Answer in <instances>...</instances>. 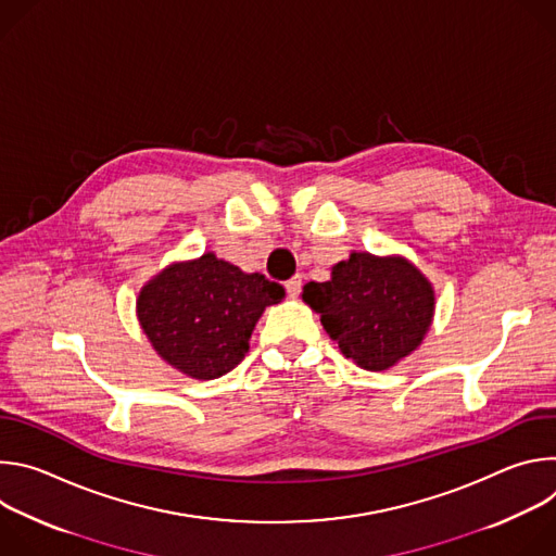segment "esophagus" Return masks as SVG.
I'll return each mask as SVG.
<instances>
[{
  "instance_id": "1",
  "label": "esophagus",
  "mask_w": 556,
  "mask_h": 556,
  "mask_svg": "<svg viewBox=\"0 0 556 556\" xmlns=\"http://www.w3.org/2000/svg\"><path fill=\"white\" fill-rule=\"evenodd\" d=\"M286 292H288L290 299H296V296H299V292H301V277H299V275L286 281Z\"/></svg>"
}]
</instances>
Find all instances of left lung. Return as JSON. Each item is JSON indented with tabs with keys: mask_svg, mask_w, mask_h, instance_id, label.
I'll list each match as a JSON object with an SVG mask.
<instances>
[{
	"mask_svg": "<svg viewBox=\"0 0 556 556\" xmlns=\"http://www.w3.org/2000/svg\"><path fill=\"white\" fill-rule=\"evenodd\" d=\"M345 358L367 371H384L412 356L435 314V290L403 255L352 251L324 283L301 292Z\"/></svg>",
	"mask_w": 556,
	"mask_h": 556,
	"instance_id": "8db88e82",
	"label": "left lung"
}]
</instances>
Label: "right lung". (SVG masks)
Here are the masks:
<instances>
[{
  "mask_svg": "<svg viewBox=\"0 0 556 556\" xmlns=\"http://www.w3.org/2000/svg\"><path fill=\"white\" fill-rule=\"evenodd\" d=\"M283 296V286L208 251L153 275L136 296V316L165 363L213 380L242 363L260 316Z\"/></svg>",
  "mask_w": 556,
  "mask_h": 556,
  "instance_id": "right-lung-1",
  "label": "right lung"
}]
</instances>
